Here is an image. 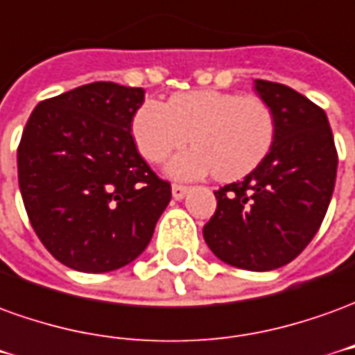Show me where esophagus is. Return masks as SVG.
Listing matches in <instances>:
<instances>
[{
	"mask_svg": "<svg viewBox=\"0 0 355 355\" xmlns=\"http://www.w3.org/2000/svg\"><path fill=\"white\" fill-rule=\"evenodd\" d=\"M189 189H191L189 185H182V183H173V185H172L173 198H178V200H180V198H183V197H185V195H187V191H189Z\"/></svg>",
	"mask_w": 355,
	"mask_h": 355,
	"instance_id": "1",
	"label": "esophagus"
}]
</instances>
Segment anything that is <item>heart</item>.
I'll list each match as a JSON object with an SVG mask.
<instances>
[{"label":"heart","instance_id":"b5f03b06","mask_svg":"<svg viewBox=\"0 0 355 355\" xmlns=\"http://www.w3.org/2000/svg\"><path fill=\"white\" fill-rule=\"evenodd\" d=\"M133 139L145 160L164 162L189 141L197 147L175 157L170 173L182 180L214 172L222 182L256 170L275 143V118L260 97L218 89L178 93L168 105L145 101L133 116Z\"/></svg>","mask_w":355,"mask_h":355}]
</instances>
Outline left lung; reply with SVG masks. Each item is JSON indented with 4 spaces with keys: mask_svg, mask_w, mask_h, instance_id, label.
<instances>
[{
    "mask_svg": "<svg viewBox=\"0 0 355 355\" xmlns=\"http://www.w3.org/2000/svg\"><path fill=\"white\" fill-rule=\"evenodd\" d=\"M275 118V143L243 182L214 191L206 245L222 262L252 271L293 262L315 237L336 180L338 155L325 110L291 87L256 80Z\"/></svg>",
    "mask_w": 355,
    "mask_h": 355,
    "instance_id": "left-lung-1",
    "label": "left lung"
}]
</instances>
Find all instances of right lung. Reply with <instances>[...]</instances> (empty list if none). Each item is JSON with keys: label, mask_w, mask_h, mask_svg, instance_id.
I'll return each instance as SVG.
<instances>
[{"label": "right lung", "mask_w": 355, "mask_h": 355, "mask_svg": "<svg viewBox=\"0 0 355 355\" xmlns=\"http://www.w3.org/2000/svg\"><path fill=\"white\" fill-rule=\"evenodd\" d=\"M143 101V87L93 82L37 103L22 132L17 164L28 220L72 270L133 262L172 198L133 141Z\"/></svg>", "instance_id": "add662e5"}]
</instances>
